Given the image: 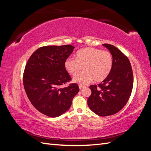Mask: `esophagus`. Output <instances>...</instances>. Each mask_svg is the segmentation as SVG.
Returning <instances> with one entry per match:
<instances>
[{
  "label": "esophagus",
  "mask_w": 151,
  "mask_h": 151,
  "mask_svg": "<svg viewBox=\"0 0 151 151\" xmlns=\"http://www.w3.org/2000/svg\"><path fill=\"white\" fill-rule=\"evenodd\" d=\"M79 89H83V88H84V86H83V85H81V84H79Z\"/></svg>",
  "instance_id": "obj_1"
}]
</instances>
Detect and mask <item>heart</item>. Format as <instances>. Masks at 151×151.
I'll list each match as a JSON object with an SVG mask.
<instances>
[{"mask_svg":"<svg viewBox=\"0 0 151 151\" xmlns=\"http://www.w3.org/2000/svg\"><path fill=\"white\" fill-rule=\"evenodd\" d=\"M113 66V57L108 51L93 47L79 50L76 59L68 58L64 62L66 71L75 76L84 68V72L73 79V82L86 84L94 79L96 83L104 81L109 76Z\"/></svg>","mask_w":151,"mask_h":151,"instance_id":"1","label":"heart"}]
</instances>
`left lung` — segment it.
I'll use <instances>...</instances> for the list:
<instances>
[{"label":"left lung","instance_id":"left-lung-1","mask_svg":"<svg viewBox=\"0 0 151 151\" xmlns=\"http://www.w3.org/2000/svg\"><path fill=\"white\" fill-rule=\"evenodd\" d=\"M103 45L112 55V68L101 83L89 87L91 94L88 104L96 115L105 116L114 115L125 106L132 93L134 77L129 58L113 45Z\"/></svg>","mask_w":151,"mask_h":151}]
</instances>
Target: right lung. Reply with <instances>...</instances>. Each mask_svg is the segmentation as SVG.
<instances>
[{
  "mask_svg": "<svg viewBox=\"0 0 151 151\" xmlns=\"http://www.w3.org/2000/svg\"><path fill=\"white\" fill-rule=\"evenodd\" d=\"M74 49L70 45L41 47L31 55L26 65V93L33 106L48 116L58 117L66 112L79 91L77 84L61 88L71 80L64 62Z\"/></svg>",
  "mask_w": 151,
  "mask_h": 151,
  "instance_id": "add662e5",
  "label": "right lung"
}]
</instances>
